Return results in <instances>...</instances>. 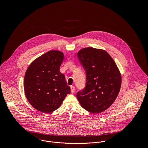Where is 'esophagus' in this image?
<instances>
[{
	"label": "esophagus",
	"instance_id": "esophagus-1",
	"mask_svg": "<svg viewBox=\"0 0 148 148\" xmlns=\"http://www.w3.org/2000/svg\"><path fill=\"white\" fill-rule=\"evenodd\" d=\"M71 93H75V88L74 86H71Z\"/></svg>",
	"mask_w": 148,
	"mask_h": 148
}]
</instances>
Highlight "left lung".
<instances>
[{"mask_svg": "<svg viewBox=\"0 0 148 148\" xmlns=\"http://www.w3.org/2000/svg\"><path fill=\"white\" fill-rule=\"evenodd\" d=\"M86 72L84 88L77 93L81 106L92 113H101L113 103L121 84L119 70L106 51L85 48L77 53Z\"/></svg>", "mask_w": 148, "mask_h": 148, "instance_id": "obj_1", "label": "left lung"}]
</instances>
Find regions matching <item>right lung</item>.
<instances>
[{
	"instance_id": "1",
	"label": "right lung",
	"mask_w": 148,
	"mask_h": 148,
	"mask_svg": "<svg viewBox=\"0 0 148 148\" xmlns=\"http://www.w3.org/2000/svg\"><path fill=\"white\" fill-rule=\"evenodd\" d=\"M64 54L50 51L35 59L26 71L24 88L25 96L34 108L43 113L58 109L71 93L64 75L60 71Z\"/></svg>"
}]
</instances>
